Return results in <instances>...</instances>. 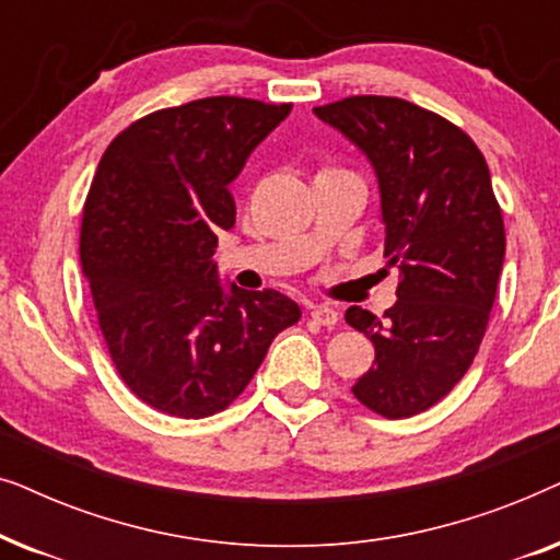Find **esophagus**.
<instances>
[{
    "label": "esophagus",
    "mask_w": 560,
    "mask_h": 560,
    "mask_svg": "<svg viewBox=\"0 0 560 560\" xmlns=\"http://www.w3.org/2000/svg\"><path fill=\"white\" fill-rule=\"evenodd\" d=\"M311 318L320 326H336V324H339V313H336L334 308H328V305H313Z\"/></svg>",
    "instance_id": "obj_1"
}]
</instances>
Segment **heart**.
<instances>
[{
  "label": "heart",
  "instance_id": "obj_1",
  "mask_svg": "<svg viewBox=\"0 0 560 560\" xmlns=\"http://www.w3.org/2000/svg\"><path fill=\"white\" fill-rule=\"evenodd\" d=\"M324 173H339V171H324Z\"/></svg>",
  "mask_w": 560,
  "mask_h": 560
}]
</instances>
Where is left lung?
<instances>
[{
  "mask_svg": "<svg viewBox=\"0 0 560 560\" xmlns=\"http://www.w3.org/2000/svg\"><path fill=\"white\" fill-rule=\"evenodd\" d=\"M313 114L370 160L387 267L400 272L385 318L347 311L374 343L351 393L380 416L410 418L454 389L485 339L504 262L487 160L469 135L405 98L349 96Z\"/></svg>",
  "mask_w": 560,
  "mask_h": 560,
  "instance_id": "8db88e82",
  "label": "left lung"
}]
</instances>
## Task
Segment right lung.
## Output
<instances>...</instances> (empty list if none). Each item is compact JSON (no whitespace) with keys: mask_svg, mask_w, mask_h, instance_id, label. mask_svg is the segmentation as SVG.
<instances>
[{"mask_svg":"<svg viewBox=\"0 0 560 560\" xmlns=\"http://www.w3.org/2000/svg\"><path fill=\"white\" fill-rule=\"evenodd\" d=\"M290 104L209 96L160 109L114 137L91 183L81 265L125 385L175 418L224 410L301 308L278 290L221 282L229 194Z\"/></svg>","mask_w":560,"mask_h":560,"instance_id":"1","label":"right lung"}]
</instances>
